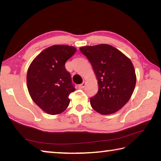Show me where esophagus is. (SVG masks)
I'll use <instances>...</instances> for the list:
<instances>
[{
    "label": "esophagus",
    "mask_w": 161,
    "mask_h": 161,
    "mask_svg": "<svg viewBox=\"0 0 161 161\" xmlns=\"http://www.w3.org/2000/svg\"><path fill=\"white\" fill-rule=\"evenodd\" d=\"M86 86V82H85V81H83L82 84H80V85H79V88L82 89L84 88V86Z\"/></svg>",
    "instance_id": "1"
}]
</instances>
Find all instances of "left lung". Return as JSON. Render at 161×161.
Instances as JSON below:
<instances>
[{"label": "left lung", "instance_id": "obj_1", "mask_svg": "<svg viewBox=\"0 0 161 161\" xmlns=\"http://www.w3.org/2000/svg\"><path fill=\"white\" fill-rule=\"evenodd\" d=\"M92 65L99 90L90 98L92 107L102 115L116 113L129 102L136 75L132 62L118 49L107 44L80 48Z\"/></svg>", "mask_w": 161, "mask_h": 161}]
</instances>
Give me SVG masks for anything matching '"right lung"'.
<instances>
[{"label": "right lung", "instance_id": "1", "mask_svg": "<svg viewBox=\"0 0 161 161\" xmlns=\"http://www.w3.org/2000/svg\"><path fill=\"white\" fill-rule=\"evenodd\" d=\"M76 51L73 46L53 45L42 51L29 66V94L38 107L50 115L63 112L70 102L69 95L75 91L64 64Z\"/></svg>", "mask_w": 161, "mask_h": 161}]
</instances>
